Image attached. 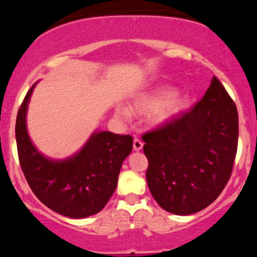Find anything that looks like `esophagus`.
<instances>
[{
    "label": "esophagus",
    "mask_w": 257,
    "mask_h": 257,
    "mask_svg": "<svg viewBox=\"0 0 257 257\" xmlns=\"http://www.w3.org/2000/svg\"><path fill=\"white\" fill-rule=\"evenodd\" d=\"M143 149V142L141 141V139L138 138H135L134 139V150L135 151H141Z\"/></svg>",
    "instance_id": "1"
}]
</instances>
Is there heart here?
I'll return each mask as SVG.
<instances>
[{
	"label": "heart",
	"instance_id": "1",
	"mask_svg": "<svg viewBox=\"0 0 257 257\" xmlns=\"http://www.w3.org/2000/svg\"><path fill=\"white\" fill-rule=\"evenodd\" d=\"M187 96L180 93H173L172 90H158L152 94L139 95L130 104V111L136 114H146L153 112L151 121L154 124H162L172 119L173 116L184 110L187 105ZM115 114L119 118H129L130 112L127 107L116 106Z\"/></svg>",
	"mask_w": 257,
	"mask_h": 257
}]
</instances>
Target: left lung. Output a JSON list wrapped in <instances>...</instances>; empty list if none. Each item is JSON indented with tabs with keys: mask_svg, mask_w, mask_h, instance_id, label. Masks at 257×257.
<instances>
[{
	"mask_svg": "<svg viewBox=\"0 0 257 257\" xmlns=\"http://www.w3.org/2000/svg\"><path fill=\"white\" fill-rule=\"evenodd\" d=\"M146 181L163 210L199 212L215 201L231 176L238 145L236 104L214 76L188 112L143 135Z\"/></svg>",
	"mask_w": 257,
	"mask_h": 257,
	"instance_id": "1",
	"label": "left lung"
}]
</instances>
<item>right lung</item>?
Returning <instances> with one entry per match:
<instances>
[{"label": "right lung", "mask_w": 257, "mask_h": 257, "mask_svg": "<svg viewBox=\"0 0 257 257\" xmlns=\"http://www.w3.org/2000/svg\"><path fill=\"white\" fill-rule=\"evenodd\" d=\"M36 84L26 95L16 121L18 156L28 185L44 205L61 215L84 219L96 214L114 193L121 165L133 150V137L95 132L70 158H47L27 132L26 115Z\"/></svg>", "instance_id": "add662e5"}]
</instances>
